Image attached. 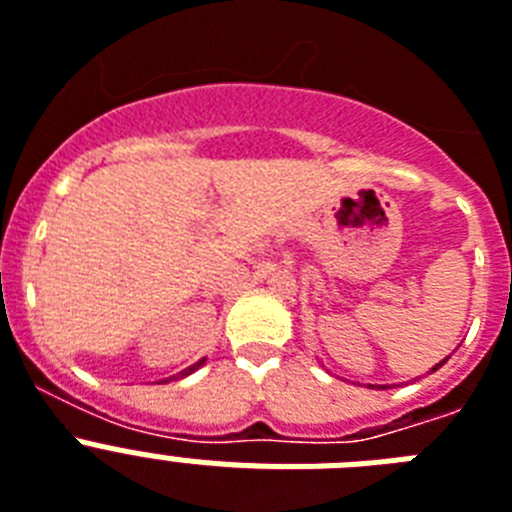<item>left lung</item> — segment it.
<instances>
[{
  "instance_id": "1",
  "label": "left lung",
  "mask_w": 512,
  "mask_h": 512,
  "mask_svg": "<svg viewBox=\"0 0 512 512\" xmlns=\"http://www.w3.org/2000/svg\"><path fill=\"white\" fill-rule=\"evenodd\" d=\"M445 362H448V357H445V360H443V362H440V365H435V368H432V370H438V368H443ZM381 388H386V386H381Z\"/></svg>"
}]
</instances>
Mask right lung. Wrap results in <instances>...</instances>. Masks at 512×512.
<instances>
[{
  "instance_id": "add662e5",
  "label": "right lung",
  "mask_w": 512,
  "mask_h": 512,
  "mask_svg": "<svg viewBox=\"0 0 512 512\" xmlns=\"http://www.w3.org/2000/svg\"><path fill=\"white\" fill-rule=\"evenodd\" d=\"M199 365H202V362H199ZM199 365H196V368H199ZM191 370H194V368H189V370H183V373H181V375H186V373H191Z\"/></svg>"
}]
</instances>
